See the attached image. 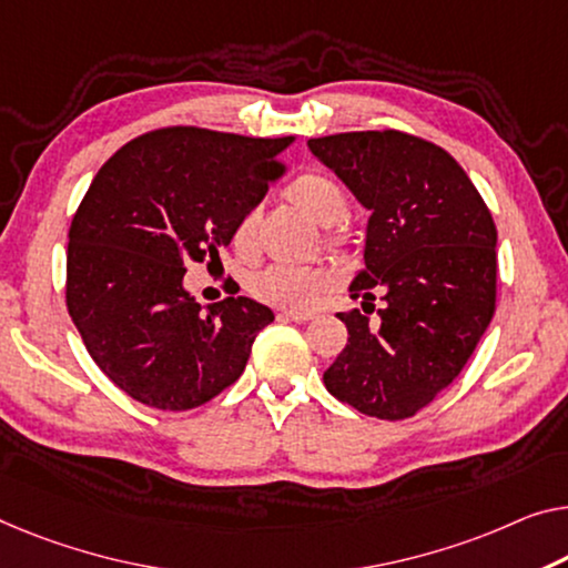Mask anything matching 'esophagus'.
Listing matches in <instances>:
<instances>
[{
  "label": "esophagus",
  "mask_w": 568,
  "mask_h": 568,
  "mask_svg": "<svg viewBox=\"0 0 568 568\" xmlns=\"http://www.w3.org/2000/svg\"><path fill=\"white\" fill-rule=\"evenodd\" d=\"M281 316L291 318V321H311V318H316V313L313 311H283Z\"/></svg>",
  "instance_id": "34e87169"
}]
</instances>
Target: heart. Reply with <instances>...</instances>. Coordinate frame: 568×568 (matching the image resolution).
Masks as SVG:
<instances>
[{
    "instance_id": "obj_1",
    "label": "heart",
    "mask_w": 568,
    "mask_h": 568,
    "mask_svg": "<svg viewBox=\"0 0 568 568\" xmlns=\"http://www.w3.org/2000/svg\"><path fill=\"white\" fill-rule=\"evenodd\" d=\"M287 199L295 206H301L306 214H311L321 224H334L344 216L346 211V193L332 175L324 173H306L298 175L285 189ZM257 224L260 211L250 209L240 216L234 224L232 242L234 250L242 257H250L257 247ZM328 242L334 247H344V236L332 234ZM332 287V273L321 267H295V265H270L250 281V291L257 295L260 301L270 303V306L287 308V311H308L324 298V293Z\"/></svg>"
}]
</instances>
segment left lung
Wrapping results in <instances>:
<instances>
[{
	"label": "left lung",
	"instance_id": "1",
	"mask_svg": "<svg viewBox=\"0 0 568 568\" xmlns=\"http://www.w3.org/2000/svg\"><path fill=\"white\" fill-rule=\"evenodd\" d=\"M369 211L362 311L336 313L346 346L326 390L372 418L403 420L454 383L487 332L497 293V230L462 165L413 134L342 132L308 140ZM386 306L369 322L374 295Z\"/></svg>",
	"mask_w": 568,
	"mask_h": 568
}]
</instances>
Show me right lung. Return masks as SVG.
<instances>
[{
  "instance_id": "obj_1",
  "label": "right lung",
  "mask_w": 568,
  "mask_h": 568,
  "mask_svg": "<svg viewBox=\"0 0 568 568\" xmlns=\"http://www.w3.org/2000/svg\"><path fill=\"white\" fill-rule=\"evenodd\" d=\"M291 142L165 126L126 142L91 181L68 232L65 303L91 359L138 403L191 410L240 379L273 311L240 287L201 308L183 275L219 260L285 173Z\"/></svg>"
}]
</instances>
